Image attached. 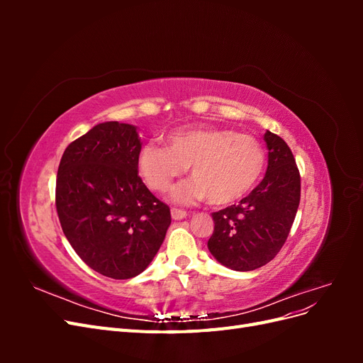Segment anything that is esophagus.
Returning a JSON list of instances; mask_svg holds the SVG:
<instances>
[{
    "mask_svg": "<svg viewBox=\"0 0 363 363\" xmlns=\"http://www.w3.org/2000/svg\"><path fill=\"white\" fill-rule=\"evenodd\" d=\"M171 216H172V219H183V218L188 216V212L183 211V208L172 207L171 208Z\"/></svg>",
    "mask_w": 363,
    "mask_h": 363,
    "instance_id": "34e87169",
    "label": "esophagus"
}]
</instances>
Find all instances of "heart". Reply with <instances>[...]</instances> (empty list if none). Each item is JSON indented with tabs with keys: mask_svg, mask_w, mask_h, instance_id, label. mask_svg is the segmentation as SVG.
<instances>
[{
	"mask_svg": "<svg viewBox=\"0 0 363 363\" xmlns=\"http://www.w3.org/2000/svg\"><path fill=\"white\" fill-rule=\"evenodd\" d=\"M168 147L147 144L139 151L138 169L148 188L167 192L191 167L192 180L174 191L180 203L208 199L232 204L255 188L267 155L257 138L225 127H195L168 136Z\"/></svg>",
	"mask_w": 363,
	"mask_h": 363,
	"instance_id": "heart-1",
	"label": "heart"
}]
</instances>
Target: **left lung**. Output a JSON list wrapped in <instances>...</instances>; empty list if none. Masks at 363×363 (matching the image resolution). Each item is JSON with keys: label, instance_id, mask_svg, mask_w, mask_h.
Segmentation results:
<instances>
[{"label": "left lung", "instance_id": "left-lung-1", "mask_svg": "<svg viewBox=\"0 0 363 363\" xmlns=\"http://www.w3.org/2000/svg\"><path fill=\"white\" fill-rule=\"evenodd\" d=\"M268 169L239 204L212 213L215 228L207 247L224 267L252 271L267 265L286 242L298 211L301 179L291 148L267 131Z\"/></svg>", "mask_w": 363, "mask_h": 363}]
</instances>
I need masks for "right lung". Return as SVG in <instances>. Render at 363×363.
<instances>
[{"mask_svg": "<svg viewBox=\"0 0 363 363\" xmlns=\"http://www.w3.org/2000/svg\"><path fill=\"white\" fill-rule=\"evenodd\" d=\"M136 127L98 124L65 150L56 208L65 236L94 271L125 280L144 271L171 224L169 207L139 177Z\"/></svg>", "mask_w": 363, "mask_h": 363, "instance_id": "add662e5", "label": "right lung"}]
</instances>
